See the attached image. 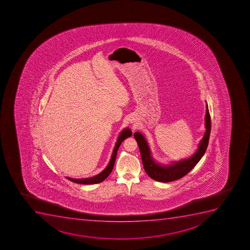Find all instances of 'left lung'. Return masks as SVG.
<instances>
[{
  "mask_svg": "<svg viewBox=\"0 0 250 250\" xmlns=\"http://www.w3.org/2000/svg\"><path fill=\"white\" fill-rule=\"evenodd\" d=\"M205 127L206 132L202 141L200 142L197 151L190 158L178 161L169 166H161L155 163V161L151 158V152L146 139L140 133L135 132L134 134V139H136L139 145L143 165L147 175L154 180L162 183L178 180L187 175L196 166L200 159L202 158L208 144L210 136L211 119L208 105H206Z\"/></svg>",
  "mask_w": 250,
  "mask_h": 250,
  "instance_id": "1",
  "label": "left lung"
}]
</instances>
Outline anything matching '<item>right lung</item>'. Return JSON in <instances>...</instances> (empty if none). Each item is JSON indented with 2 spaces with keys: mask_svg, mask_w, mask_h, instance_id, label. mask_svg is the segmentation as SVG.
Returning a JSON list of instances; mask_svg holds the SVG:
<instances>
[{
  "mask_svg": "<svg viewBox=\"0 0 250 250\" xmlns=\"http://www.w3.org/2000/svg\"><path fill=\"white\" fill-rule=\"evenodd\" d=\"M132 132L129 129H125L123 131L121 132L120 135H119L118 139L116 142V146L114 148L113 152H112V156H111V161L109 162L108 166H106V168L104 169L102 173H99L98 175L89 178H83V179H74V178H66L68 180L72 181L73 183H79V184H96V183H101L103 181L105 180L109 174L111 173L113 168L114 164L116 158V153L118 151L119 146L121 145V143L125 140V139L131 136Z\"/></svg>",
  "mask_w": 250,
  "mask_h": 250,
  "instance_id": "right-lung-1",
  "label": "right lung"
}]
</instances>
